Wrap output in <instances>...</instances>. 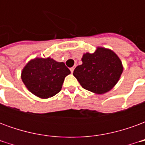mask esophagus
Listing matches in <instances>:
<instances>
[{"label": "esophagus", "mask_w": 145, "mask_h": 145, "mask_svg": "<svg viewBox=\"0 0 145 145\" xmlns=\"http://www.w3.org/2000/svg\"><path fill=\"white\" fill-rule=\"evenodd\" d=\"M74 68H75V67H71V73H73L74 72Z\"/></svg>", "instance_id": "esophagus-1"}]
</instances>
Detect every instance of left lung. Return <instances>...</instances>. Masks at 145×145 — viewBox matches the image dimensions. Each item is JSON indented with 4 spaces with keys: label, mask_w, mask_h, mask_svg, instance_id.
Returning a JSON list of instances; mask_svg holds the SVG:
<instances>
[{
    "label": "left lung",
    "mask_w": 145,
    "mask_h": 145,
    "mask_svg": "<svg viewBox=\"0 0 145 145\" xmlns=\"http://www.w3.org/2000/svg\"><path fill=\"white\" fill-rule=\"evenodd\" d=\"M82 64L73 74L82 88L95 94L103 95L112 89L120 78L123 66L120 57L110 49L98 46L94 53H85Z\"/></svg>",
    "instance_id": "left-lung-1"
}]
</instances>
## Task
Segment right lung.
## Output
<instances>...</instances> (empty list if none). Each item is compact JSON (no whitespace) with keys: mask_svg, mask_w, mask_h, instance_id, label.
Here are the masks:
<instances>
[{"mask_svg":"<svg viewBox=\"0 0 145 145\" xmlns=\"http://www.w3.org/2000/svg\"><path fill=\"white\" fill-rule=\"evenodd\" d=\"M71 74L63 62L51 57H36L24 67L21 78L28 90L40 99L54 96L62 88L64 78Z\"/></svg>","mask_w":145,"mask_h":145,"instance_id":"obj_1","label":"right lung"}]
</instances>
